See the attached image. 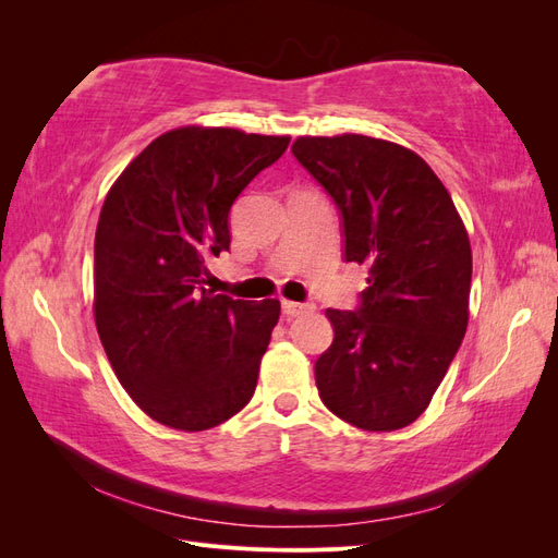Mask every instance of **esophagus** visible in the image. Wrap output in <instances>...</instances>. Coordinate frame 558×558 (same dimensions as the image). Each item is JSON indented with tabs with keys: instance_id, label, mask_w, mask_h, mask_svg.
Instances as JSON below:
<instances>
[{
	"instance_id": "esophagus-1",
	"label": "esophagus",
	"mask_w": 558,
	"mask_h": 558,
	"mask_svg": "<svg viewBox=\"0 0 558 558\" xmlns=\"http://www.w3.org/2000/svg\"><path fill=\"white\" fill-rule=\"evenodd\" d=\"M312 310H314V305H310V302H291V300L281 302V312L286 316H300V314H307Z\"/></svg>"
}]
</instances>
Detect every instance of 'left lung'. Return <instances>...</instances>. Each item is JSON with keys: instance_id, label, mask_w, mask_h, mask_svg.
Wrapping results in <instances>:
<instances>
[{"instance_id": "obj_1", "label": "left lung", "mask_w": 558, "mask_h": 558, "mask_svg": "<svg viewBox=\"0 0 558 558\" xmlns=\"http://www.w3.org/2000/svg\"><path fill=\"white\" fill-rule=\"evenodd\" d=\"M295 160L342 216L344 260L367 265L353 312L314 365L326 408L363 430L424 414L468 328L472 253L451 195L414 150L363 134L300 137Z\"/></svg>"}]
</instances>
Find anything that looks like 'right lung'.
Masks as SVG:
<instances>
[{
	"instance_id": "obj_1",
	"label": "right lung",
	"mask_w": 558,
	"mask_h": 558,
	"mask_svg": "<svg viewBox=\"0 0 558 558\" xmlns=\"http://www.w3.org/2000/svg\"><path fill=\"white\" fill-rule=\"evenodd\" d=\"M232 128L160 134L116 179L95 232V324L118 381L177 430L238 414L258 384L279 300L205 289L232 202L289 148Z\"/></svg>"
}]
</instances>
